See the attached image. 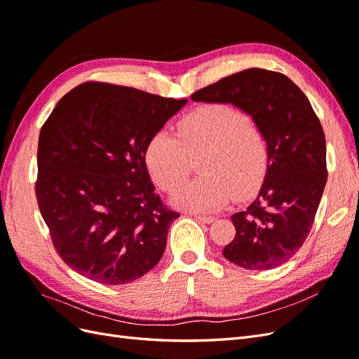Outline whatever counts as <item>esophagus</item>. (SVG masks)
<instances>
[{"mask_svg":"<svg viewBox=\"0 0 359 359\" xmlns=\"http://www.w3.org/2000/svg\"><path fill=\"white\" fill-rule=\"evenodd\" d=\"M194 219H196L198 222H202V223H212L215 219L211 215H201V214H193Z\"/></svg>","mask_w":359,"mask_h":359,"instance_id":"obj_1","label":"esophagus"}]
</instances>
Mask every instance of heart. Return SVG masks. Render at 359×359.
Returning <instances> with one entry per match:
<instances>
[{
	"label": "heart",
	"instance_id": "obj_1",
	"mask_svg": "<svg viewBox=\"0 0 359 359\" xmlns=\"http://www.w3.org/2000/svg\"><path fill=\"white\" fill-rule=\"evenodd\" d=\"M177 128L178 135L163 128L151 136L145 163L153 180L172 193L189 177L191 158L205 154L199 163L202 177L173 198L180 208L212 212L260 186L268 168V142L244 111L227 103L202 104L184 115Z\"/></svg>",
	"mask_w": 359,
	"mask_h": 359
}]
</instances>
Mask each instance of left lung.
Wrapping results in <instances>:
<instances>
[{
    "mask_svg": "<svg viewBox=\"0 0 359 359\" xmlns=\"http://www.w3.org/2000/svg\"><path fill=\"white\" fill-rule=\"evenodd\" d=\"M193 102L231 103L253 118L268 142V168L256 199L231 219L236 235L223 250L245 269H273L310 233L327 184V142L313 107L287 76L247 69L191 94Z\"/></svg>",
    "mask_w": 359,
    "mask_h": 359,
    "instance_id": "1",
    "label": "left lung"
}]
</instances>
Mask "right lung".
Instances as JSON below:
<instances>
[{
    "instance_id": "1",
    "label": "right lung",
    "mask_w": 359,
    "mask_h": 359,
    "mask_svg": "<svg viewBox=\"0 0 359 359\" xmlns=\"http://www.w3.org/2000/svg\"><path fill=\"white\" fill-rule=\"evenodd\" d=\"M187 99L85 82L57 103L39 136L36 196L57 253L102 285L145 276L172 222L151 182L148 140Z\"/></svg>"
}]
</instances>
